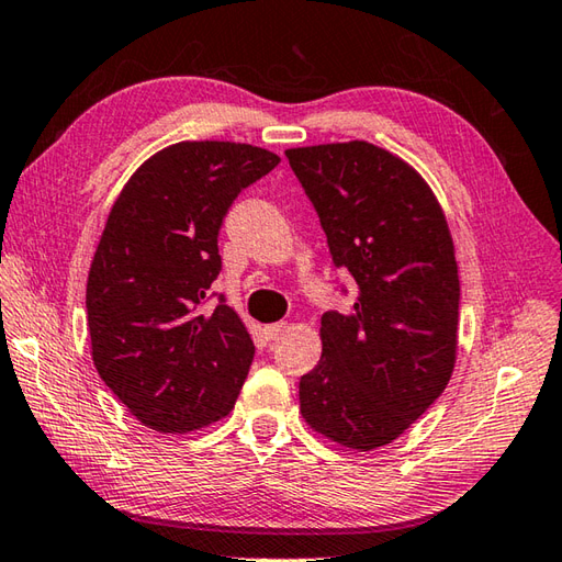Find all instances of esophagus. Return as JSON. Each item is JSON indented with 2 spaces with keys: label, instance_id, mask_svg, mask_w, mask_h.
Instances as JSON below:
<instances>
[{
  "label": "esophagus",
  "instance_id": "obj_1",
  "mask_svg": "<svg viewBox=\"0 0 562 562\" xmlns=\"http://www.w3.org/2000/svg\"><path fill=\"white\" fill-rule=\"evenodd\" d=\"M285 329H289V324H285V322H277V324H265V327H261V331H265V336H267L269 341H277L279 336H281Z\"/></svg>",
  "mask_w": 562,
  "mask_h": 562
}]
</instances>
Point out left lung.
Masks as SVG:
<instances>
[{
    "label": "left lung",
    "mask_w": 562,
    "mask_h": 562,
    "mask_svg": "<svg viewBox=\"0 0 562 562\" xmlns=\"http://www.w3.org/2000/svg\"><path fill=\"white\" fill-rule=\"evenodd\" d=\"M315 204L336 267L358 289L322 315V358L301 378V414L348 450L390 445L452 378L459 267L445 211L404 158L370 142L285 151Z\"/></svg>",
    "instance_id": "obj_1"
}]
</instances>
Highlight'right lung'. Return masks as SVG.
Wrapping results in <instances>:
<instances>
[{
    "label": "right lung",
    "instance_id": "right-lung-1",
    "mask_svg": "<svg viewBox=\"0 0 562 562\" xmlns=\"http://www.w3.org/2000/svg\"><path fill=\"white\" fill-rule=\"evenodd\" d=\"M279 160L252 144L178 142L146 158L110 209L86 283L91 356L146 428L182 435L235 406L252 336L233 307L202 305L223 216Z\"/></svg>",
    "mask_w": 562,
    "mask_h": 562
}]
</instances>
